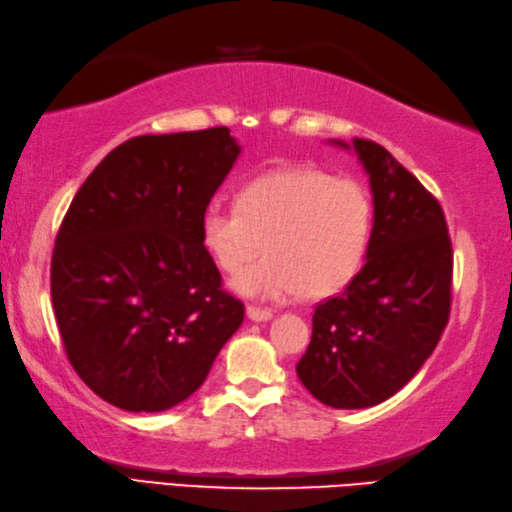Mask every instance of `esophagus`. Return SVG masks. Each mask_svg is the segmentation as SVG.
Here are the masks:
<instances>
[{
  "label": "esophagus",
  "mask_w": 512,
  "mask_h": 512,
  "mask_svg": "<svg viewBox=\"0 0 512 512\" xmlns=\"http://www.w3.org/2000/svg\"><path fill=\"white\" fill-rule=\"evenodd\" d=\"M247 317H249V320H254V322H269L271 317H274V313H271L269 309H260V306L249 304L247 306Z\"/></svg>",
  "instance_id": "esophagus-1"
}]
</instances>
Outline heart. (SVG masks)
<instances>
[{"mask_svg": "<svg viewBox=\"0 0 512 512\" xmlns=\"http://www.w3.org/2000/svg\"><path fill=\"white\" fill-rule=\"evenodd\" d=\"M374 225L370 192L311 166H289L243 186L238 206L210 201L201 245L225 274H236L263 246L268 256L232 287L260 300L328 298L346 289L368 256Z\"/></svg>", "mask_w": 512, "mask_h": 512, "instance_id": "1", "label": "heart"}]
</instances>
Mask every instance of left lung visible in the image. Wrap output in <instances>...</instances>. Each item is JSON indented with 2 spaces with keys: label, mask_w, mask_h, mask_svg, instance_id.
Instances as JSON below:
<instances>
[{
  "label": "left lung",
  "mask_w": 512,
  "mask_h": 512,
  "mask_svg": "<svg viewBox=\"0 0 512 512\" xmlns=\"http://www.w3.org/2000/svg\"><path fill=\"white\" fill-rule=\"evenodd\" d=\"M352 149L374 203L366 265L315 306L311 344L295 366L304 388L335 410L399 392L434 352L451 311L453 249L438 199L381 144L355 138Z\"/></svg>",
  "instance_id": "8db88e82"
}]
</instances>
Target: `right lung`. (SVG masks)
I'll return each mask as SVG.
<instances>
[{"label": "right lung", "instance_id": "obj_1", "mask_svg": "<svg viewBox=\"0 0 512 512\" xmlns=\"http://www.w3.org/2000/svg\"><path fill=\"white\" fill-rule=\"evenodd\" d=\"M238 153L227 127L138 135L70 203L50 267L56 324L78 377L120 410L186 401L243 324L199 232Z\"/></svg>", "mask_w": 512, "mask_h": 512}]
</instances>
